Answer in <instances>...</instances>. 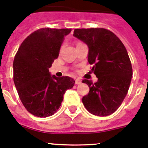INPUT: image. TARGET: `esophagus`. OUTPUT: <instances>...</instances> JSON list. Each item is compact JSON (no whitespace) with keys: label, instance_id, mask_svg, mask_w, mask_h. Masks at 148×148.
I'll return each instance as SVG.
<instances>
[{"label":"esophagus","instance_id":"obj_1","mask_svg":"<svg viewBox=\"0 0 148 148\" xmlns=\"http://www.w3.org/2000/svg\"><path fill=\"white\" fill-rule=\"evenodd\" d=\"M81 80H80V79H79V78H77V79H76V80H75V84H81Z\"/></svg>","mask_w":148,"mask_h":148}]
</instances>
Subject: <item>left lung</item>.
I'll return each mask as SVG.
<instances>
[{
  "label": "left lung",
  "mask_w": 148,
  "mask_h": 148,
  "mask_svg": "<svg viewBox=\"0 0 148 148\" xmlns=\"http://www.w3.org/2000/svg\"><path fill=\"white\" fill-rule=\"evenodd\" d=\"M74 36L88 46V62L98 78L82 102L88 112L107 116L116 111L125 98L132 77V67L125 47L116 35L103 28L76 29Z\"/></svg>",
  "instance_id": "8db88e82"
}]
</instances>
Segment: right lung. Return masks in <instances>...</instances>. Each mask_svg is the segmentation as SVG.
<instances>
[{
  "mask_svg": "<svg viewBox=\"0 0 148 148\" xmlns=\"http://www.w3.org/2000/svg\"><path fill=\"white\" fill-rule=\"evenodd\" d=\"M71 29H40L20 45L14 60V82L26 110L37 117L52 116L59 109L66 90L75 80L51 75L50 68L59 55Z\"/></svg>",
  "mask_w": 148,
  "mask_h": 148,
  "instance_id": "add662e5",
  "label": "right lung"
}]
</instances>
